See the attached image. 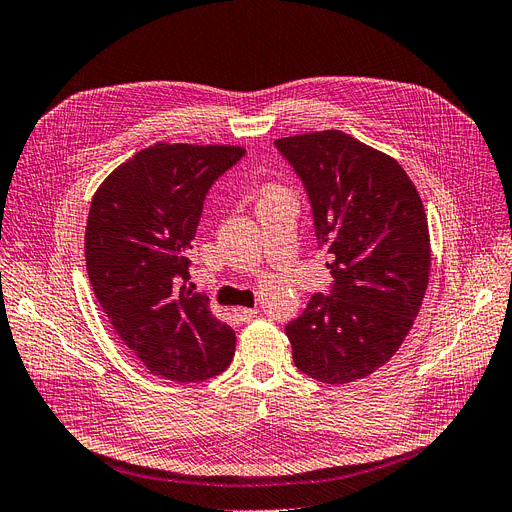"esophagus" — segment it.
Instances as JSON below:
<instances>
[{
    "instance_id": "obj_1",
    "label": "esophagus",
    "mask_w": 512,
    "mask_h": 512,
    "mask_svg": "<svg viewBox=\"0 0 512 512\" xmlns=\"http://www.w3.org/2000/svg\"><path fill=\"white\" fill-rule=\"evenodd\" d=\"M232 314L240 323H249V320H253L259 314V308H234Z\"/></svg>"
}]
</instances>
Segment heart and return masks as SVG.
<instances>
[{
	"mask_svg": "<svg viewBox=\"0 0 512 512\" xmlns=\"http://www.w3.org/2000/svg\"><path fill=\"white\" fill-rule=\"evenodd\" d=\"M268 196H282V194L278 192V189H276V187H270V189H268V192H266V198H268Z\"/></svg>",
	"mask_w": 512,
	"mask_h": 512,
	"instance_id": "heart-1",
	"label": "heart"
}]
</instances>
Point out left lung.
<instances>
[{
  "label": "left lung",
  "mask_w": 512,
  "mask_h": 512,
  "mask_svg": "<svg viewBox=\"0 0 512 512\" xmlns=\"http://www.w3.org/2000/svg\"><path fill=\"white\" fill-rule=\"evenodd\" d=\"M306 187L318 249L331 257L329 295L287 325L295 367L348 384L386 365L422 308L430 236L403 166L342 130L274 141Z\"/></svg>",
  "instance_id": "8db88e82"
}]
</instances>
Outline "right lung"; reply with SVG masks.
Segmentation results:
<instances>
[{"mask_svg":"<svg viewBox=\"0 0 512 512\" xmlns=\"http://www.w3.org/2000/svg\"><path fill=\"white\" fill-rule=\"evenodd\" d=\"M246 151L156 143L120 164L90 202L84 253L94 297L124 346L166 380L189 384L230 367L236 333L187 289L208 189Z\"/></svg>","mask_w":512,"mask_h":512,"instance_id":"obj_1","label":"right lung"}]
</instances>
